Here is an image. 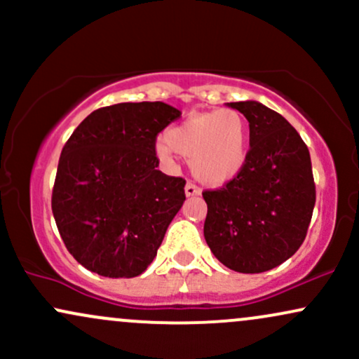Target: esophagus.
Returning a JSON list of instances; mask_svg holds the SVG:
<instances>
[{"label": "esophagus", "mask_w": 359, "mask_h": 359, "mask_svg": "<svg viewBox=\"0 0 359 359\" xmlns=\"http://www.w3.org/2000/svg\"><path fill=\"white\" fill-rule=\"evenodd\" d=\"M201 194V189L197 187L194 182H187L185 184V196L187 197H192V196H199Z\"/></svg>", "instance_id": "obj_1"}]
</instances>
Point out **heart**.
I'll use <instances>...</instances> for the list:
<instances>
[{"label": "heart", "mask_w": 359, "mask_h": 359, "mask_svg": "<svg viewBox=\"0 0 359 359\" xmlns=\"http://www.w3.org/2000/svg\"><path fill=\"white\" fill-rule=\"evenodd\" d=\"M156 151L163 160H170L174 151L189 158L192 174L203 182H228L248 156V123L234 109L192 114L167 131Z\"/></svg>", "instance_id": "b5f03b06"}]
</instances>
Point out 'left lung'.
Masks as SVG:
<instances>
[{"mask_svg": "<svg viewBox=\"0 0 359 359\" xmlns=\"http://www.w3.org/2000/svg\"><path fill=\"white\" fill-rule=\"evenodd\" d=\"M250 123V150L238 175L204 191V238L224 266L262 273L283 263L307 236L316 204L309 148L277 111L229 102Z\"/></svg>", "mask_w": 359, "mask_h": 359, "instance_id": "left-lung-1", "label": "left lung"}]
</instances>
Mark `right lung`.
Returning <instances> with one entry per match:
<instances>
[{"label": "right lung", "instance_id": "obj_1", "mask_svg": "<svg viewBox=\"0 0 359 359\" xmlns=\"http://www.w3.org/2000/svg\"><path fill=\"white\" fill-rule=\"evenodd\" d=\"M180 118L165 102H119L89 114L65 142L52 212L65 248L109 278L138 277L185 201L182 177L156 170L155 143Z\"/></svg>", "mask_w": 359, "mask_h": 359}]
</instances>
